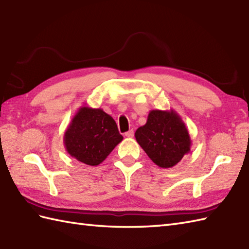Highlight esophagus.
<instances>
[{
    "instance_id": "1",
    "label": "esophagus",
    "mask_w": 249,
    "mask_h": 249,
    "mask_svg": "<svg viewBox=\"0 0 249 249\" xmlns=\"http://www.w3.org/2000/svg\"><path fill=\"white\" fill-rule=\"evenodd\" d=\"M125 136L127 137V138H133V137H134V129H130V130L127 131V133H125Z\"/></svg>"
}]
</instances>
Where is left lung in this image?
Segmentation results:
<instances>
[{
    "instance_id": "1",
    "label": "left lung",
    "mask_w": 249,
    "mask_h": 249,
    "mask_svg": "<svg viewBox=\"0 0 249 249\" xmlns=\"http://www.w3.org/2000/svg\"><path fill=\"white\" fill-rule=\"evenodd\" d=\"M136 140L152 161L160 168H172L190 151L188 129L174 110H152L146 123L135 133Z\"/></svg>"
}]
</instances>
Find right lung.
<instances>
[{"label":"right lung","instance_id":"1","mask_svg":"<svg viewBox=\"0 0 249 249\" xmlns=\"http://www.w3.org/2000/svg\"><path fill=\"white\" fill-rule=\"evenodd\" d=\"M123 140L115 121L103 109L81 107L64 134L68 154L89 166H98Z\"/></svg>","mask_w":249,"mask_h":249}]
</instances>
